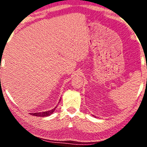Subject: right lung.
<instances>
[{"label": "right lung", "mask_w": 147, "mask_h": 147, "mask_svg": "<svg viewBox=\"0 0 147 147\" xmlns=\"http://www.w3.org/2000/svg\"><path fill=\"white\" fill-rule=\"evenodd\" d=\"M56 109V107L55 109H52V110L49 111H45V112H41V113H30L31 115H32L34 116H37V117H47V116L50 115L52 114V113L54 112Z\"/></svg>", "instance_id": "add662e5"}]
</instances>
